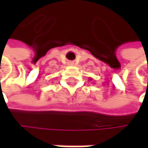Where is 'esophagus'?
Masks as SVG:
<instances>
[{
	"instance_id": "1",
	"label": "esophagus",
	"mask_w": 148,
	"mask_h": 148,
	"mask_svg": "<svg viewBox=\"0 0 148 148\" xmlns=\"http://www.w3.org/2000/svg\"><path fill=\"white\" fill-rule=\"evenodd\" d=\"M69 63H70V64H74V63H73V62H69Z\"/></svg>"
}]
</instances>
